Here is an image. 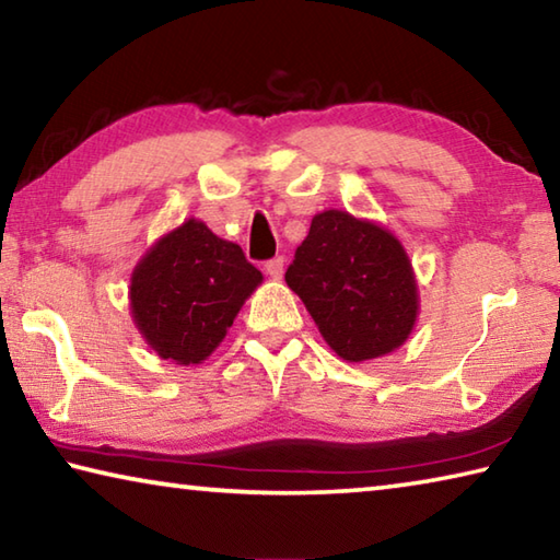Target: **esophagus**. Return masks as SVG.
Segmentation results:
<instances>
[{
  "instance_id": "esophagus-1",
  "label": "esophagus",
  "mask_w": 560,
  "mask_h": 560,
  "mask_svg": "<svg viewBox=\"0 0 560 560\" xmlns=\"http://www.w3.org/2000/svg\"><path fill=\"white\" fill-rule=\"evenodd\" d=\"M264 269H267V273H269L271 279H281L283 277V257L269 259L267 264H264Z\"/></svg>"
}]
</instances>
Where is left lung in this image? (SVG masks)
I'll use <instances>...</instances> for the list:
<instances>
[{
  "instance_id": "8db88e82",
  "label": "left lung",
  "mask_w": 560,
  "mask_h": 560,
  "mask_svg": "<svg viewBox=\"0 0 560 560\" xmlns=\"http://www.w3.org/2000/svg\"><path fill=\"white\" fill-rule=\"evenodd\" d=\"M287 283L336 353L360 363L400 348L417 318L410 259L390 232L328 210L311 220Z\"/></svg>"
}]
</instances>
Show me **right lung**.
Returning <instances> with one entry per match:
<instances>
[{
    "instance_id": "right-lung-1",
    "label": "right lung",
    "mask_w": 560,
    "mask_h": 560,
    "mask_svg": "<svg viewBox=\"0 0 560 560\" xmlns=\"http://www.w3.org/2000/svg\"><path fill=\"white\" fill-rule=\"evenodd\" d=\"M261 271L240 244L187 220L163 236L132 271V318L160 358L200 363L222 343Z\"/></svg>"
}]
</instances>
